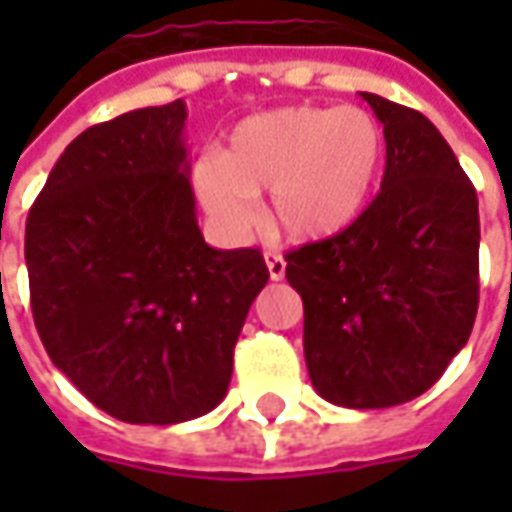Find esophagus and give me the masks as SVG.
Returning <instances> with one entry per match:
<instances>
[{"label":"esophagus","instance_id":"obj_1","mask_svg":"<svg viewBox=\"0 0 512 512\" xmlns=\"http://www.w3.org/2000/svg\"><path fill=\"white\" fill-rule=\"evenodd\" d=\"M265 265H267V273H270V279H273V282L285 279V259H282L279 253H265Z\"/></svg>","mask_w":512,"mask_h":512}]
</instances>
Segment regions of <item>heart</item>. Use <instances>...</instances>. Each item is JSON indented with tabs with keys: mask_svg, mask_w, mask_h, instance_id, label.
<instances>
[{
	"mask_svg": "<svg viewBox=\"0 0 512 512\" xmlns=\"http://www.w3.org/2000/svg\"><path fill=\"white\" fill-rule=\"evenodd\" d=\"M387 136L362 108H279L230 133L193 185L219 230L242 236L253 199L270 193V222L293 242H325L359 222L382 179Z\"/></svg>",
	"mask_w": 512,
	"mask_h": 512,
	"instance_id": "b5f03b06",
	"label": "heart"
}]
</instances>
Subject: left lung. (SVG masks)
I'll list each match as a JSON object with an SVG mask.
<instances>
[{"label": "left lung", "instance_id": "obj_1", "mask_svg": "<svg viewBox=\"0 0 512 512\" xmlns=\"http://www.w3.org/2000/svg\"><path fill=\"white\" fill-rule=\"evenodd\" d=\"M384 125L379 196L344 233L290 250L316 393L353 410L404 404L439 382L479 307V199L419 110L362 93Z\"/></svg>", "mask_w": 512, "mask_h": 512}]
</instances>
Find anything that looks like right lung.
Listing matches in <instances>:
<instances>
[{
  "label": "right lung",
  "mask_w": 512,
  "mask_h": 512,
  "mask_svg": "<svg viewBox=\"0 0 512 512\" xmlns=\"http://www.w3.org/2000/svg\"><path fill=\"white\" fill-rule=\"evenodd\" d=\"M185 119L176 99L79 133L25 225L39 339L119 422L179 424L222 402L247 310L270 279L256 247L205 242Z\"/></svg>",
  "instance_id": "add662e5"
}]
</instances>
